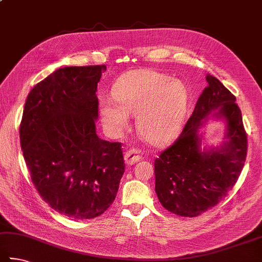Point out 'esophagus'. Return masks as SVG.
I'll use <instances>...</instances> for the list:
<instances>
[{
    "instance_id": "1",
    "label": "esophagus",
    "mask_w": 262,
    "mask_h": 262,
    "mask_svg": "<svg viewBox=\"0 0 262 262\" xmlns=\"http://www.w3.org/2000/svg\"><path fill=\"white\" fill-rule=\"evenodd\" d=\"M141 158L142 156L140 154V151L137 149H134V147H133V149H129L125 154V161L127 165H134Z\"/></svg>"
}]
</instances>
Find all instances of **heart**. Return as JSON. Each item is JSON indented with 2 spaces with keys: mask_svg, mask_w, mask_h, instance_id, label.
Segmentation results:
<instances>
[{
  "mask_svg": "<svg viewBox=\"0 0 262 262\" xmlns=\"http://www.w3.org/2000/svg\"><path fill=\"white\" fill-rule=\"evenodd\" d=\"M112 96L99 102L103 125L111 135H120L136 115V128L143 140L163 144L177 134L188 104L182 81L151 69L128 71L112 88Z\"/></svg>",
  "mask_w": 262,
  "mask_h": 262,
  "instance_id": "obj_1",
  "label": "heart"
}]
</instances>
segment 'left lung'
<instances>
[{
    "label": "left lung",
    "instance_id": "obj_1",
    "mask_svg": "<svg viewBox=\"0 0 262 262\" xmlns=\"http://www.w3.org/2000/svg\"><path fill=\"white\" fill-rule=\"evenodd\" d=\"M206 81L179 139L155 160L159 202L181 216L201 215L225 198L238 180L247 154V136L236 97L213 75L207 74ZM212 112L226 121L225 142L220 148L202 150L198 129Z\"/></svg>",
    "mask_w": 262,
    "mask_h": 262
}]
</instances>
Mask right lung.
<instances>
[{
    "mask_svg": "<svg viewBox=\"0 0 262 262\" xmlns=\"http://www.w3.org/2000/svg\"><path fill=\"white\" fill-rule=\"evenodd\" d=\"M105 65L70 66L33 87L19 127L24 159L37 192L72 219L99 216L125 172L121 143L101 140L97 83Z\"/></svg>",
    "mask_w": 262,
    "mask_h": 262,
    "instance_id": "1",
    "label": "right lung"
}]
</instances>
